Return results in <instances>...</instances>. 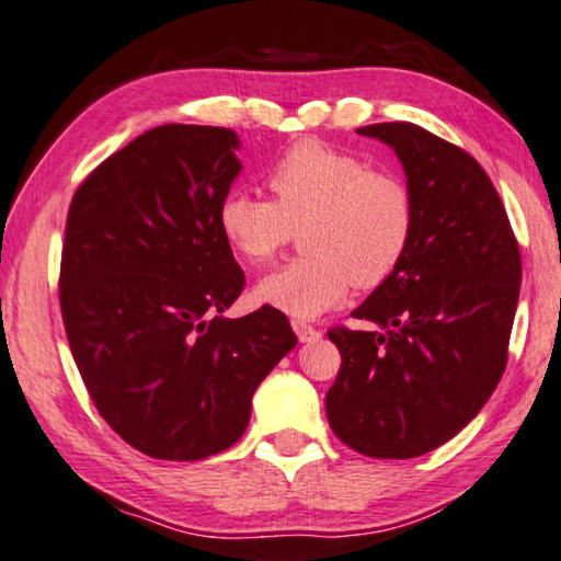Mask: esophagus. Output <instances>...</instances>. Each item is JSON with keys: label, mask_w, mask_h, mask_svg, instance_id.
I'll list each match as a JSON object with an SVG mask.
<instances>
[{"label": "esophagus", "mask_w": 561, "mask_h": 561, "mask_svg": "<svg viewBox=\"0 0 561 561\" xmlns=\"http://www.w3.org/2000/svg\"><path fill=\"white\" fill-rule=\"evenodd\" d=\"M291 327H295L299 342H314V340H319V336H322L319 329H314L312 324H307V322H299V319H297V322H291Z\"/></svg>", "instance_id": "esophagus-1"}]
</instances>
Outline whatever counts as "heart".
I'll use <instances>...</instances> for the list:
<instances>
[{"instance_id":"heart-1","label":"heart","mask_w":561,"mask_h":561,"mask_svg":"<svg viewBox=\"0 0 561 561\" xmlns=\"http://www.w3.org/2000/svg\"><path fill=\"white\" fill-rule=\"evenodd\" d=\"M274 202L229 192L217 225L244 262L270 264L301 229L305 256L256 284V299L295 319L342 305L354 284L375 289L402 264L414 234V199L389 172L319 139L297 141L266 176Z\"/></svg>"}]
</instances>
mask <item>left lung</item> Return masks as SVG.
Listing matches in <instances>:
<instances>
[{"instance_id": "left-lung-1", "label": "left lung", "mask_w": 561, "mask_h": 561, "mask_svg": "<svg viewBox=\"0 0 561 561\" xmlns=\"http://www.w3.org/2000/svg\"><path fill=\"white\" fill-rule=\"evenodd\" d=\"M357 131L402 162L414 234L392 277L352 312L379 329L329 332L342 367L327 392V420L359 455L412 459L465 430L500 385L522 256L472 154L409 122Z\"/></svg>"}]
</instances>
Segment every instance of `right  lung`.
I'll use <instances>...</instances> for the list:
<instances>
[{"instance_id": "right-lung-1", "label": "right lung", "mask_w": 561, "mask_h": 561, "mask_svg": "<svg viewBox=\"0 0 561 561\" xmlns=\"http://www.w3.org/2000/svg\"><path fill=\"white\" fill-rule=\"evenodd\" d=\"M225 127L164 124L79 184L59 305L94 407L154 459L197 461L242 437L252 397L297 346L274 307L227 319L244 272L217 225L242 172Z\"/></svg>"}]
</instances>
